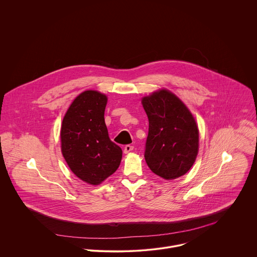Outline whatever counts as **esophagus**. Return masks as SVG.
<instances>
[{"label":"esophagus","mask_w":257,"mask_h":257,"mask_svg":"<svg viewBox=\"0 0 257 257\" xmlns=\"http://www.w3.org/2000/svg\"><path fill=\"white\" fill-rule=\"evenodd\" d=\"M132 150H134V147L131 146V145H127V146H125V147H123V152H124V153H128V152H131Z\"/></svg>","instance_id":"obj_1"}]
</instances>
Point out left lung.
<instances>
[{"instance_id":"8db88e82","label":"left lung","mask_w":257,"mask_h":257,"mask_svg":"<svg viewBox=\"0 0 257 257\" xmlns=\"http://www.w3.org/2000/svg\"><path fill=\"white\" fill-rule=\"evenodd\" d=\"M148 117L145 158L156 175L171 180L186 174L199 150V131L183 102L168 90L143 98Z\"/></svg>"}]
</instances>
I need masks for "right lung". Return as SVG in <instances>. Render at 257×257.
<instances>
[{
    "label": "right lung",
    "instance_id": "obj_1",
    "mask_svg": "<svg viewBox=\"0 0 257 257\" xmlns=\"http://www.w3.org/2000/svg\"><path fill=\"white\" fill-rule=\"evenodd\" d=\"M107 96L98 91L81 93L66 111L60 132L61 151L74 174L99 185L118 168L122 151L109 138L105 123Z\"/></svg>",
    "mask_w": 257,
    "mask_h": 257
}]
</instances>
